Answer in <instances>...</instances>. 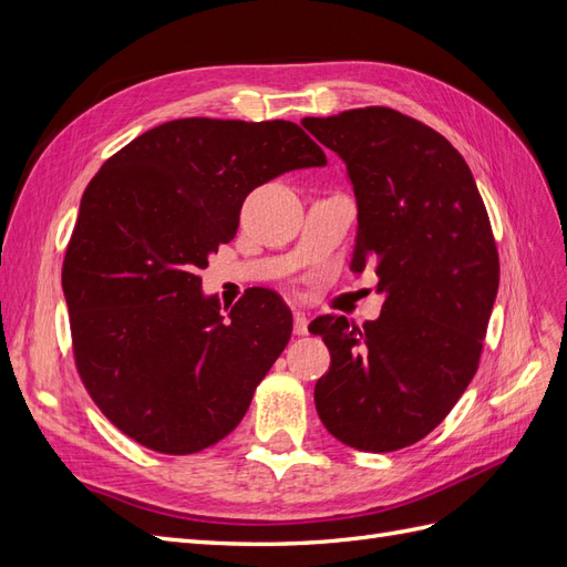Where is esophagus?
Masks as SVG:
<instances>
[{"label": "esophagus", "instance_id": "obj_1", "mask_svg": "<svg viewBox=\"0 0 567 567\" xmlns=\"http://www.w3.org/2000/svg\"><path fill=\"white\" fill-rule=\"evenodd\" d=\"M293 333L296 336H305L307 333V317L302 312H298V310L293 315Z\"/></svg>", "mask_w": 567, "mask_h": 567}]
</instances>
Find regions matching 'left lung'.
<instances>
[{"mask_svg":"<svg viewBox=\"0 0 567 567\" xmlns=\"http://www.w3.org/2000/svg\"><path fill=\"white\" fill-rule=\"evenodd\" d=\"M346 161L357 196L350 269L375 267L383 312L362 329L321 315L331 352L321 423L359 452H398L447 419L473 381L499 288V252L471 167L440 132L385 106L302 123Z\"/></svg>","mask_w":567,"mask_h":567,"instance_id":"8db88e82","label":"left lung"}]
</instances>
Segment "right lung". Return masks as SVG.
Returning <instances> with one entry per match:
<instances>
[{
    "label": "right lung",
    "mask_w": 567,
    "mask_h": 567,
    "mask_svg": "<svg viewBox=\"0 0 567 567\" xmlns=\"http://www.w3.org/2000/svg\"><path fill=\"white\" fill-rule=\"evenodd\" d=\"M326 153L288 120L182 117L101 165L63 257L82 385L142 447L196 454L241 423L293 329L269 288L229 317L200 293V269L229 244L252 188Z\"/></svg>",
    "instance_id": "obj_1"
}]
</instances>
